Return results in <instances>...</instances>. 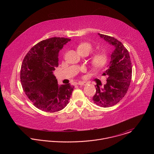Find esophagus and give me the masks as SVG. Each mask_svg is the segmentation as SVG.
Masks as SVG:
<instances>
[{
    "mask_svg": "<svg viewBox=\"0 0 154 154\" xmlns=\"http://www.w3.org/2000/svg\"><path fill=\"white\" fill-rule=\"evenodd\" d=\"M77 84H78L79 85L82 86V85H87V83L85 82H79Z\"/></svg>",
    "mask_w": 154,
    "mask_h": 154,
    "instance_id": "esophagus-1",
    "label": "esophagus"
}]
</instances>
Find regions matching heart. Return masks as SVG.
Instances as JSON below:
<instances>
[{
  "instance_id": "b5f03b06",
  "label": "heart",
  "mask_w": 154,
  "mask_h": 154,
  "mask_svg": "<svg viewBox=\"0 0 154 154\" xmlns=\"http://www.w3.org/2000/svg\"><path fill=\"white\" fill-rule=\"evenodd\" d=\"M92 45L90 43L83 42L78 46L77 51L85 50L89 54V52L92 50ZM107 61L108 56L106 54L103 52H99L94 54L91 60L93 66L96 69L103 68L107 63Z\"/></svg>"
}]
</instances>
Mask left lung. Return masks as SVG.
<instances>
[{"label": "left lung", "mask_w": 154, "mask_h": 154, "mask_svg": "<svg viewBox=\"0 0 154 154\" xmlns=\"http://www.w3.org/2000/svg\"><path fill=\"white\" fill-rule=\"evenodd\" d=\"M100 37L113 46L108 69L102 74L106 75L103 87L96 85L93 102L106 108L118 103L127 93L131 80L132 67L129 53L122 44L116 38L98 33Z\"/></svg>", "instance_id": "8db88e82"}]
</instances>
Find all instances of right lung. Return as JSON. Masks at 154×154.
Wrapping results in <instances>:
<instances>
[{"mask_svg": "<svg viewBox=\"0 0 154 154\" xmlns=\"http://www.w3.org/2000/svg\"><path fill=\"white\" fill-rule=\"evenodd\" d=\"M71 39L54 37L34 46L25 57L20 69L23 90L33 105L42 111L54 113L69 103L74 86L58 85L54 74L58 66V54Z\"/></svg>", "mask_w": 154, "mask_h": 154, "instance_id": "1", "label": "right lung"}]
</instances>
